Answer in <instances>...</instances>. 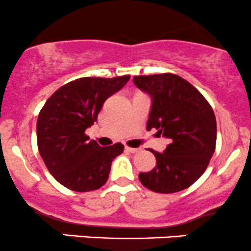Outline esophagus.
Returning <instances> with one entry per match:
<instances>
[{"label":"esophagus","mask_w":251,"mask_h":251,"mask_svg":"<svg viewBox=\"0 0 251 251\" xmlns=\"http://www.w3.org/2000/svg\"><path fill=\"white\" fill-rule=\"evenodd\" d=\"M125 149H126V151H128V152H131V153H136L140 150L139 148H130V147H126Z\"/></svg>","instance_id":"esophagus-1"}]
</instances>
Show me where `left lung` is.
<instances>
[{
    "instance_id": "obj_1",
    "label": "left lung",
    "mask_w": 251,
    "mask_h": 251,
    "mask_svg": "<svg viewBox=\"0 0 251 251\" xmlns=\"http://www.w3.org/2000/svg\"><path fill=\"white\" fill-rule=\"evenodd\" d=\"M133 83L151 96L148 131L172 139L156 157L151 172L139 173V181L156 193L180 192L205 173L216 150L217 123L211 104L195 87L174 74L134 76Z\"/></svg>"
}]
</instances>
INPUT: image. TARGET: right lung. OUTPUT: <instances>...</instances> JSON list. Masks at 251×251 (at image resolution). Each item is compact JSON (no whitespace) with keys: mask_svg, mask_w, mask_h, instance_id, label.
I'll return each instance as SVG.
<instances>
[{"mask_svg":"<svg viewBox=\"0 0 251 251\" xmlns=\"http://www.w3.org/2000/svg\"><path fill=\"white\" fill-rule=\"evenodd\" d=\"M130 76L82 77L57 89L38 115V149L51 175L75 192H90L108 180L112 161L124 151L121 143L100 147L85 130L98 121L109 96Z\"/></svg>","mask_w":251,"mask_h":251,"instance_id":"1","label":"right lung"}]
</instances>
